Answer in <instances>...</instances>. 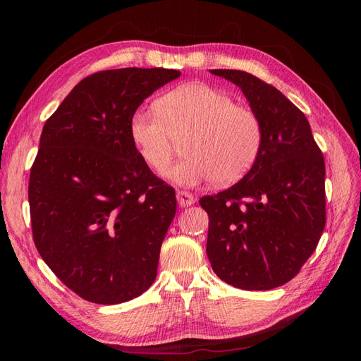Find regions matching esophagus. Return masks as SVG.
Masks as SVG:
<instances>
[{
    "label": "esophagus",
    "instance_id": "esophagus-1",
    "mask_svg": "<svg viewBox=\"0 0 361 361\" xmlns=\"http://www.w3.org/2000/svg\"><path fill=\"white\" fill-rule=\"evenodd\" d=\"M176 199H178L179 206H182V207H185V206L188 207V206L194 204V202H195L194 195L191 192H187V191H178L176 192Z\"/></svg>",
    "mask_w": 361,
    "mask_h": 361
}]
</instances>
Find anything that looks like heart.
<instances>
[{
  "mask_svg": "<svg viewBox=\"0 0 361 361\" xmlns=\"http://www.w3.org/2000/svg\"><path fill=\"white\" fill-rule=\"evenodd\" d=\"M129 133L141 159L155 171L169 166L185 138L182 149L188 157L166 171L182 187L238 180L253 166L262 145L257 116L204 82L182 84L159 97L157 110L135 111Z\"/></svg>",
  "mask_w": 361,
  "mask_h": 361,
  "instance_id": "b5f03b06",
  "label": "heart"
}]
</instances>
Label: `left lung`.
I'll return each mask as SVG.
<instances>
[{"label": "left lung", "instance_id": "1", "mask_svg": "<svg viewBox=\"0 0 361 361\" xmlns=\"http://www.w3.org/2000/svg\"><path fill=\"white\" fill-rule=\"evenodd\" d=\"M238 85L262 126L245 176L200 204L209 215L206 253L215 274L268 290L298 274L325 227V162L309 120L276 87L244 71L212 69Z\"/></svg>", "mask_w": 361, "mask_h": 361}]
</instances>
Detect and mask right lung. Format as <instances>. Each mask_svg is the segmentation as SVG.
Segmentation results:
<instances>
[{"mask_svg":"<svg viewBox=\"0 0 361 361\" xmlns=\"http://www.w3.org/2000/svg\"><path fill=\"white\" fill-rule=\"evenodd\" d=\"M179 76L162 68L93 73L43 126L28 185L32 239L87 301L125 302L155 281L176 195L141 159L129 123L146 97Z\"/></svg>","mask_w":361,"mask_h":361,"instance_id":"1","label":"right lung"}]
</instances>
